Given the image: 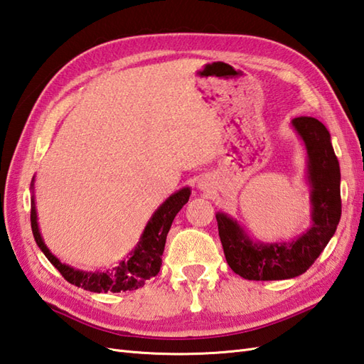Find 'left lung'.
<instances>
[{
	"mask_svg": "<svg viewBox=\"0 0 364 364\" xmlns=\"http://www.w3.org/2000/svg\"><path fill=\"white\" fill-rule=\"evenodd\" d=\"M291 123L308 153L311 227L291 242H253L230 215L215 214L228 266L245 280H286L306 272L326 249L341 219V172L330 133L314 117H297Z\"/></svg>",
	"mask_w": 364,
	"mask_h": 364,
	"instance_id": "8db88e82",
	"label": "left lung"
}]
</instances>
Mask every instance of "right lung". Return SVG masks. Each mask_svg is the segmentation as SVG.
Returning <instances> with one entry per match:
<instances>
[{"label":"right lung","mask_w":364,"mask_h":364,"mask_svg":"<svg viewBox=\"0 0 364 364\" xmlns=\"http://www.w3.org/2000/svg\"><path fill=\"white\" fill-rule=\"evenodd\" d=\"M33 188V184H31ZM191 196L189 188H183L175 194L170 196L164 203H162L151 219L146 223L141 241L137 242L136 249L131 252L128 261H122L119 267H115L112 272H82L70 266L63 264L45 245L41 236L37 223V211L34 196L31 198V228L37 245L51 264L56 267L60 275H63L68 283H72L78 288H84L90 292H125L141 288L146 280L156 277L161 264H162V252H164L166 237L172 222L178 211L188 203Z\"/></svg>","instance_id":"1"}]
</instances>
